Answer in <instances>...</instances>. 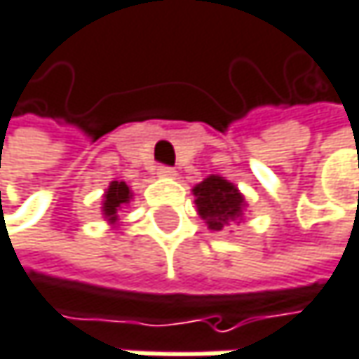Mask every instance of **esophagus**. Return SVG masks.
<instances>
[{"mask_svg": "<svg viewBox=\"0 0 359 359\" xmlns=\"http://www.w3.org/2000/svg\"><path fill=\"white\" fill-rule=\"evenodd\" d=\"M174 174H176V170H174V168H170V165H157V176L172 178Z\"/></svg>", "mask_w": 359, "mask_h": 359, "instance_id": "34e87169", "label": "esophagus"}]
</instances>
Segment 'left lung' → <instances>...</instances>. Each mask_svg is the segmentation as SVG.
I'll list each match as a JSON object with an SVG mask.
<instances>
[{
  "mask_svg": "<svg viewBox=\"0 0 359 359\" xmlns=\"http://www.w3.org/2000/svg\"><path fill=\"white\" fill-rule=\"evenodd\" d=\"M196 204L210 229L221 231L229 221L242 217L244 198L223 176H208L196 189Z\"/></svg>",
  "mask_w": 359,
  "mask_h": 359,
  "instance_id": "left-lung-1",
  "label": "left lung"
}]
</instances>
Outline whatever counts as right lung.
Masks as SVG:
<instances>
[{
    "label": "right lung",
    "instance_id": "right-lung-1",
    "mask_svg": "<svg viewBox=\"0 0 359 359\" xmlns=\"http://www.w3.org/2000/svg\"><path fill=\"white\" fill-rule=\"evenodd\" d=\"M130 198H132V194H130L128 185H126V183H119V181H113V183L109 185L107 194H104L102 215H104L111 223H115V221H117V210H121L123 204L130 202Z\"/></svg>",
    "mask_w": 359,
    "mask_h": 359
}]
</instances>
